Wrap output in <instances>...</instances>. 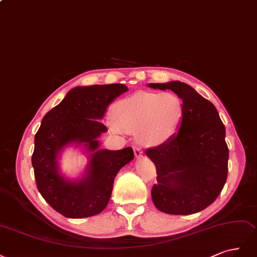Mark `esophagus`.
Returning <instances> with one entry per match:
<instances>
[{
    "label": "esophagus",
    "mask_w": 257,
    "mask_h": 257,
    "mask_svg": "<svg viewBox=\"0 0 257 257\" xmlns=\"http://www.w3.org/2000/svg\"><path fill=\"white\" fill-rule=\"evenodd\" d=\"M134 152H135V155H136L137 158H140V157L143 156L142 148H141V147L138 146V145H135V146H134Z\"/></svg>",
    "instance_id": "esophagus-1"
}]
</instances>
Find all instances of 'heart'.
<instances>
[{
    "label": "heart",
    "instance_id": "heart-1",
    "mask_svg": "<svg viewBox=\"0 0 257 257\" xmlns=\"http://www.w3.org/2000/svg\"><path fill=\"white\" fill-rule=\"evenodd\" d=\"M110 129L118 135L137 131L145 146L165 144L176 135L183 122L185 106L181 98L172 92H139L122 98L113 105Z\"/></svg>",
    "mask_w": 257,
    "mask_h": 257
}]
</instances>
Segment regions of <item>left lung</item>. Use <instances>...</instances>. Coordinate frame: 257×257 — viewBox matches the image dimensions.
I'll return each mask as SVG.
<instances>
[{
    "label": "left lung",
    "mask_w": 257,
    "mask_h": 257,
    "mask_svg": "<svg viewBox=\"0 0 257 257\" xmlns=\"http://www.w3.org/2000/svg\"><path fill=\"white\" fill-rule=\"evenodd\" d=\"M148 86L171 89L185 106L176 135L145 152L157 170L158 183L152 189L154 205L170 214L200 212L214 202L226 183L225 127L216 106L190 85L172 81Z\"/></svg>",
    "instance_id": "8db88e82"
}]
</instances>
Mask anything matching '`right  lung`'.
Returning <instances> with one entry per match:
<instances>
[{"label": "right lung", "mask_w": 257, "mask_h": 257, "mask_svg": "<svg viewBox=\"0 0 257 257\" xmlns=\"http://www.w3.org/2000/svg\"><path fill=\"white\" fill-rule=\"evenodd\" d=\"M127 90L120 83L77 86L41 120L32 156L36 186L45 201L66 218L100 213L110 201L115 176L135 158L131 147L100 150L98 140L107 131L100 121L106 107ZM70 145L83 147L89 158L84 175L72 181L62 175L58 164L61 152Z\"/></svg>", "instance_id": "1"}]
</instances>
